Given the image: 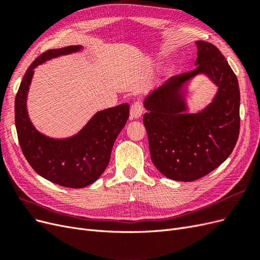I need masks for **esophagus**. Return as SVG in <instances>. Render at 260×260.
I'll return each instance as SVG.
<instances>
[{"label": "esophagus", "mask_w": 260, "mask_h": 260, "mask_svg": "<svg viewBox=\"0 0 260 260\" xmlns=\"http://www.w3.org/2000/svg\"><path fill=\"white\" fill-rule=\"evenodd\" d=\"M142 112H143L142 105H141V103H139V102H135L130 108V118L131 119H138V118H140L141 115H142Z\"/></svg>", "instance_id": "34e87169"}]
</instances>
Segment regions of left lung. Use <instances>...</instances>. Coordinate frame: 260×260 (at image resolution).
I'll return each instance as SVG.
<instances>
[{"label":"left lung","mask_w":260,"mask_h":260,"mask_svg":"<svg viewBox=\"0 0 260 260\" xmlns=\"http://www.w3.org/2000/svg\"><path fill=\"white\" fill-rule=\"evenodd\" d=\"M198 58L190 73L171 77L144 99L143 122L155 167L171 180L191 182L219 167L232 153L240 133L238 78L216 46L196 41ZM205 74L217 86L204 110L188 112L187 84Z\"/></svg>","instance_id":"1"}]
</instances>
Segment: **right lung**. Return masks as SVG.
I'll list each match as a JSON object with an SVG mask.
<instances>
[{"label": "right lung", "mask_w": 260, "mask_h": 260, "mask_svg": "<svg viewBox=\"0 0 260 260\" xmlns=\"http://www.w3.org/2000/svg\"><path fill=\"white\" fill-rule=\"evenodd\" d=\"M81 45L49 50L29 66L15 99V124L21 151L38 175L61 186L80 188L101 177L111 159L116 138L129 118V104L100 111L77 135L55 139L43 135L31 122L27 96L35 68L52 58L77 53Z\"/></svg>", "instance_id": "obj_1"}]
</instances>
